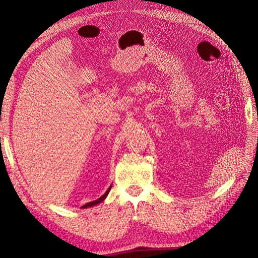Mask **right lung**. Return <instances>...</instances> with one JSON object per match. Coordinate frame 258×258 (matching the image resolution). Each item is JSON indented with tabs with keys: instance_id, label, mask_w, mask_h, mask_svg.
Segmentation results:
<instances>
[{
	"instance_id": "add662e5",
	"label": "right lung",
	"mask_w": 258,
	"mask_h": 258,
	"mask_svg": "<svg viewBox=\"0 0 258 258\" xmlns=\"http://www.w3.org/2000/svg\"><path fill=\"white\" fill-rule=\"evenodd\" d=\"M110 188H111V186L109 187L108 189L106 190V193L102 195V196H100L99 199L98 200H96V201H92V202H89V203H87V204H84L83 207H82V209H86V208H91V207H93V205H97V204H99V203H101L102 201H104L106 198H107V195H108V193H109V190H110Z\"/></svg>"
}]
</instances>
